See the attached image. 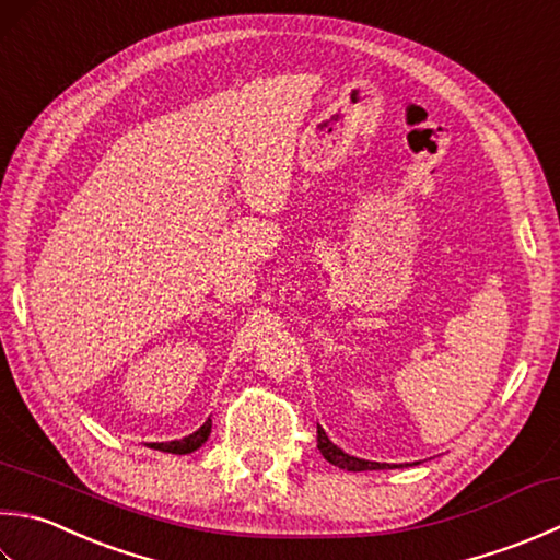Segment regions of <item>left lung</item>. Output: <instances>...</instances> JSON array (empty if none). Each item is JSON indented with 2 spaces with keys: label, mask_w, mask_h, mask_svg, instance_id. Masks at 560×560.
Wrapping results in <instances>:
<instances>
[{
  "label": "left lung",
  "mask_w": 560,
  "mask_h": 560,
  "mask_svg": "<svg viewBox=\"0 0 560 560\" xmlns=\"http://www.w3.org/2000/svg\"><path fill=\"white\" fill-rule=\"evenodd\" d=\"M317 448H320V454L332 466H339V468H345V470H381V468L388 466V464L364 462V458H357V456L345 454L342 448H337L330 440H327V434L323 432V427H317Z\"/></svg>",
  "instance_id": "obj_1"
}]
</instances>
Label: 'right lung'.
Here are the masks:
<instances>
[{
    "instance_id": "1",
    "label": "right lung",
    "mask_w": 560,
    "mask_h": 560,
    "mask_svg": "<svg viewBox=\"0 0 560 560\" xmlns=\"http://www.w3.org/2000/svg\"><path fill=\"white\" fill-rule=\"evenodd\" d=\"M208 434H211V418L203 422V427H199L194 434L184 436L179 442H160V444H152V448H160V452H170V454H191L199 448L206 440Z\"/></svg>"
}]
</instances>
